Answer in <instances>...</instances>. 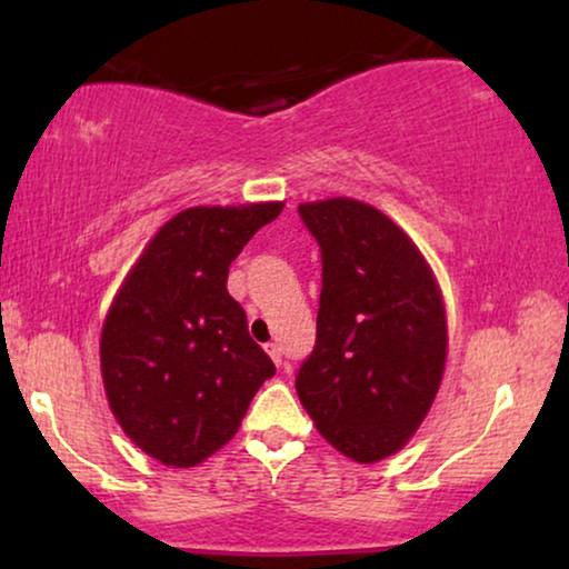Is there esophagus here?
Masks as SVG:
<instances>
[{"mask_svg": "<svg viewBox=\"0 0 569 569\" xmlns=\"http://www.w3.org/2000/svg\"><path fill=\"white\" fill-rule=\"evenodd\" d=\"M267 352H269V357H271V360H274L277 365H282V347H279V345H269Z\"/></svg>", "mask_w": 569, "mask_h": 569, "instance_id": "esophagus-1", "label": "esophagus"}]
</instances>
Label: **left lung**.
<instances>
[{"label": "left lung", "mask_w": 569, "mask_h": 569, "mask_svg": "<svg viewBox=\"0 0 569 569\" xmlns=\"http://www.w3.org/2000/svg\"><path fill=\"white\" fill-rule=\"evenodd\" d=\"M298 212L323 271L316 347L295 388L339 453L376 463L417 432L440 388L448 326L438 282L376 207L326 199Z\"/></svg>", "instance_id": "left-lung-1"}]
</instances>
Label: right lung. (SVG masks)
Instances as JSON below:
<instances>
[{"instance_id":"add662e5","label":"right lung","mask_w":569,"mask_h":569,"mask_svg":"<svg viewBox=\"0 0 569 569\" xmlns=\"http://www.w3.org/2000/svg\"><path fill=\"white\" fill-rule=\"evenodd\" d=\"M282 201L191 207L131 267L100 333L106 396L121 430L166 466L220 450L277 368L248 333L228 271Z\"/></svg>"}]
</instances>
